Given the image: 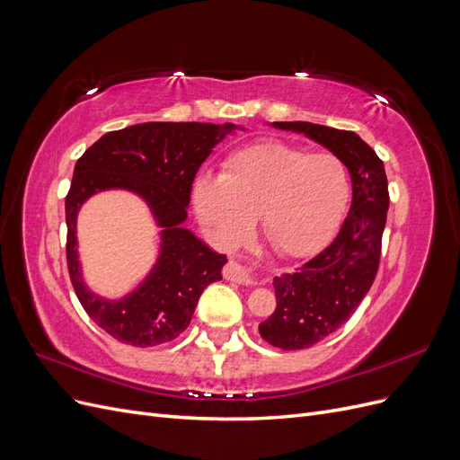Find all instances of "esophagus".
<instances>
[{"mask_svg": "<svg viewBox=\"0 0 460 460\" xmlns=\"http://www.w3.org/2000/svg\"><path fill=\"white\" fill-rule=\"evenodd\" d=\"M225 278L226 280L232 282H238V284H257V276L252 269H247L245 264L238 262V261H230L226 267H225Z\"/></svg>", "mask_w": 460, "mask_h": 460, "instance_id": "esophagus-1", "label": "esophagus"}]
</instances>
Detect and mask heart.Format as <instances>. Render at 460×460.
Listing matches in <instances>:
<instances>
[{"label": "heart", "mask_w": 460, "mask_h": 460, "mask_svg": "<svg viewBox=\"0 0 460 460\" xmlns=\"http://www.w3.org/2000/svg\"><path fill=\"white\" fill-rule=\"evenodd\" d=\"M347 199L349 176L336 155L274 140L234 151L220 176L201 174L191 188L193 211L217 243H235L257 217L262 238L286 257L328 243Z\"/></svg>", "instance_id": "b5f03b06"}]
</instances>
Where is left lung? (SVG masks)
<instances>
[{"instance_id":"1","label":"left lung","mask_w":460,"mask_h":460,"mask_svg":"<svg viewBox=\"0 0 460 460\" xmlns=\"http://www.w3.org/2000/svg\"><path fill=\"white\" fill-rule=\"evenodd\" d=\"M305 134L332 151L351 174L353 199L341 230L323 253L297 272L274 278L276 309L259 324L262 340L280 349H305L347 323L378 272L389 193L384 163L349 130L313 122H272Z\"/></svg>"}]
</instances>
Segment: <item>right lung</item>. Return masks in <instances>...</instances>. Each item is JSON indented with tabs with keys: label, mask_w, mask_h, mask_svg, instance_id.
<instances>
[{
	"label": "right lung",
	"mask_w": 460,
	"mask_h": 460,
	"mask_svg": "<svg viewBox=\"0 0 460 460\" xmlns=\"http://www.w3.org/2000/svg\"><path fill=\"white\" fill-rule=\"evenodd\" d=\"M232 122H142L107 132L76 161L65 199L66 264L76 297L109 336L134 347L172 341L182 333L203 289L222 280L226 257L215 253L184 228L193 178L213 147L234 130ZM127 189L142 197L162 228L160 255L130 295L107 300L81 278L75 217L95 192Z\"/></svg>",
	"instance_id": "right-lung-1"
}]
</instances>
